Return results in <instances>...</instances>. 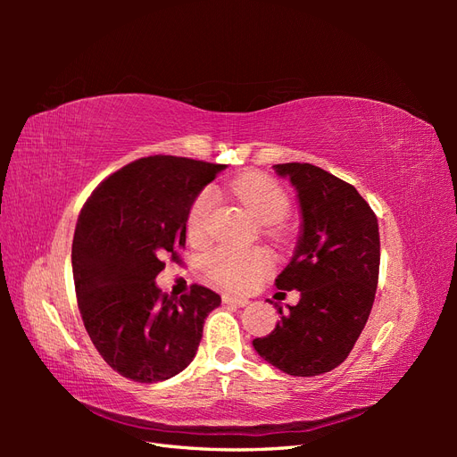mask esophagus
<instances>
[{
  "label": "esophagus",
  "instance_id": "obj_1",
  "mask_svg": "<svg viewBox=\"0 0 457 457\" xmlns=\"http://www.w3.org/2000/svg\"><path fill=\"white\" fill-rule=\"evenodd\" d=\"M223 303H225V305H230V307H245L250 301H247L245 297H237V295L225 294L223 295Z\"/></svg>",
  "mask_w": 457,
  "mask_h": 457
}]
</instances>
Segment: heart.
Listing matches in <instances>:
<instances>
[{"label": "heart", "instance_id": "1", "mask_svg": "<svg viewBox=\"0 0 457 457\" xmlns=\"http://www.w3.org/2000/svg\"><path fill=\"white\" fill-rule=\"evenodd\" d=\"M228 192L262 223L282 219L289 212L287 190L265 173H244L228 183ZM215 207L213 190L205 188L190 204L187 234L192 242H204L210 234V217ZM272 255L265 247L219 245L204 259L210 278L227 289H245L272 269Z\"/></svg>", "mask_w": 457, "mask_h": 457}]
</instances>
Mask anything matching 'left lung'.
I'll use <instances>...</instances> for the list:
<instances>
[{
  "instance_id": "obj_1",
  "label": "left lung",
  "mask_w": 457,
  "mask_h": 457,
  "mask_svg": "<svg viewBox=\"0 0 457 457\" xmlns=\"http://www.w3.org/2000/svg\"><path fill=\"white\" fill-rule=\"evenodd\" d=\"M274 170L295 187L303 219L276 287L301 299L289 311L276 303L280 320L253 347L289 376L312 378L337 368L368 322L379 278L378 217L353 185L312 163Z\"/></svg>"
}]
</instances>
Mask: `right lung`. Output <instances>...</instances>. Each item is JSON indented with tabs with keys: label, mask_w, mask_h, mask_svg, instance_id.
<instances>
[{
	"label": "right lung",
	"mask_w": 457,
	"mask_h": 457,
	"mask_svg": "<svg viewBox=\"0 0 457 457\" xmlns=\"http://www.w3.org/2000/svg\"><path fill=\"white\" fill-rule=\"evenodd\" d=\"M227 165L148 156L123 165L96 187L72 242L81 320L104 362L120 376L156 383L195 358L207 314L220 305L210 287L170 297L154 278L170 255L179 262L187 213L202 188Z\"/></svg>",
	"instance_id": "obj_1"
}]
</instances>
